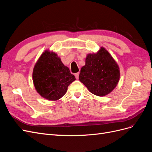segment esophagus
<instances>
[{"instance_id":"obj_1","label":"esophagus","mask_w":152,"mask_h":152,"mask_svg":"<svg viewBox=\"0 0 152 152\" xmlns=\"http://www.w3.org/2000/svg\"><path fill=\"white\" fill-rule=\"evenodd\" d=\"M79 72H78V73H75V78H76L77 79H79Z\"/></svg>"}]
</instances>
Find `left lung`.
Masks as SVG:
<instances>
[{
  "label": "left lung",
  "instance_id": "8db88e82",
  "mask_svg": "<svg viewBox=\"0 0 152 152\" xmlns=\"http://www.w3.org/2000/svg\"><path fill=\"white\" fill-rule=\"evenodd\" d=\"M119 79L117 63L104 48H101L98 53L87 55L79 80L91 93L98 96L108 94L115 88Z\"/></svg>",
  "mask_w": 152,
  "mask_h": 152
}]
</instances>
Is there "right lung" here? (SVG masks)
Segmentation results:
<instances>
[{
	"label": "right lung",
	"instance_id": "obj_1",
	"mask_svg": "<svg viewBox=\"0 0 152 152\" xmlns=\"http://www.w3.org/2000/svg\"><path fill=\"white\" fill-rule=\"evenodd\" d=\"M33 82L37 93L50 101L60 99L68 87L75 80L69 68L54 52L46 50L37 61L33 70Z\"/></svg>",
	"mask_w": 152,
	"mask_h": 152
}]
</instances>
